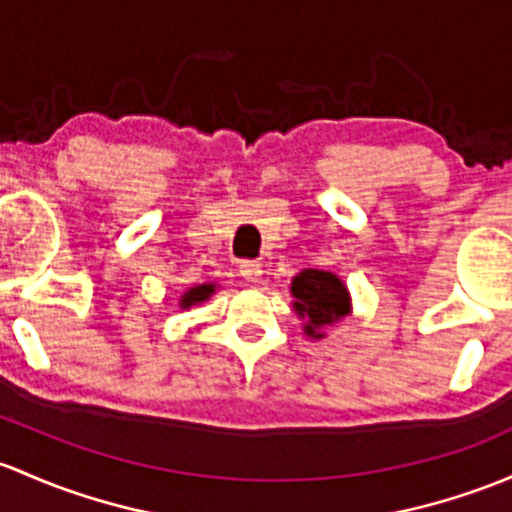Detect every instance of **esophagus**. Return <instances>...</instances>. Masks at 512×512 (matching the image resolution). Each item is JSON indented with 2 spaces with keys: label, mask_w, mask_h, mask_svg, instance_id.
Segmentation results:
<instances>
[{
  "label": "esophagus",
  "mask_w": 512,
  "mask_h": 512,
  "mask_svg": "<svg viewBox=\"0 0 512 512\" xmlns=\"http://www.w3.org/2000/svg\"><path fill=\"white\" fill-rule=\"evenodd\" d=\"M240 274L247 279V282H260L262 277V265L255 260H242L240 262Z\"/></svg>",
  "instance_id": "obj_1"
}]
</instances>
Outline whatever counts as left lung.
<instances>
[{
	"mask_svg": "<svg viewBox=\"0 0 512 512\" xmlns=\"http://www.w3.org/2000/svg\"><path fill=\"white\" fill-rule=\"evenodd\" d=\"M292 297L294 309L306 321L304 331L314 338L324 336V333H319V328L336 324L351 309V299H348L346 287L331 272H299L292 282Z\"/></svg>",
	"mask_w": 512,
	"mask_h": 512,
	"instance_id": "1",
	"label": "left lung"
}]
</instances>
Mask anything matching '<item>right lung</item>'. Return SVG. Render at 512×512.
<instances>
[{
    "label": "right lung",
    "mask_w": 512,
    "mask_h": 512,
    "mask_svg": "<svg viewBox=\"0 0 512 512\" xmlns=\"http://www.w3.org/2000/svg\"><path fill=\"white\" fill-rule=\"evenodd\" d=\"M215 292L213 284H201V287H193L188 289L184 294V299H181V306H193V304H201V301H206L211 294Z\"/></svg>",
    "instance_id": "add662e5"
}]
</instances>
